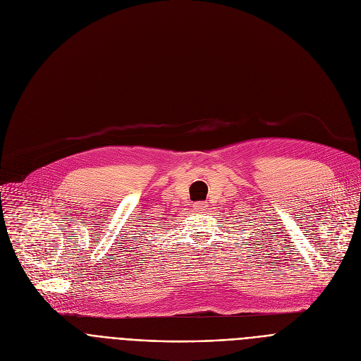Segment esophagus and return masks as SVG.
Returning <instances> with one entry per match:
<instances>
[{
    "label": "esophagus",
    "mask_w": 361,
    "mask_h": 361,
    "mask_svg": "<svg viewBox=\"0 0 361 361\" xmlns=\"http://www.w3.org/2000/svg\"><path fill=\"white\" fill-rule=\"evenodd\" d=\"M195 209H196V212L204 211V209H206V202H197V203H195Z\"/></svg>",
    "instance_id": "esophagus-1"
}]
</instances>
